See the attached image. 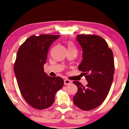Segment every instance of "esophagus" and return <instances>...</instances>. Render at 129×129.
<instances>
[{
	"label": "esophagus",
	"instance_id": "1",
	"mask_svg": "<svg viewBox=\"0 0 129 129\" xmlns=\"http://www.w3.org/2000/svg\"><path fill=\"white\" fill-rule=\"evenodd\" d=\"M64 83L65 85H69V84H72V81L68 80V79H65L64 80Z\"/></svg>",
	"mask_w": 129,
	"mask_h": 129
}]
</instances>
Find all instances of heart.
Returning <instances> with one entry per match:
<instances>
[{
  "mask_svg": "<svg viewBox=\"0 0 129 129\" xmlns=\"http://www.w3.org/2000/svg\"><path fill=\"white\" fill-rule=\"evenodd\" d=\"M68 51H76V52H77L75 46H74L73 43L70 42H69L68 43Z\"/></svg>",
  "mask_w": 129,
  "mask_h": 129,
  "instance_id": "b5f03b06",
  "label": "heart"
}]
</instances>
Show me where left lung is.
<instances>
[{
  "mask_svg": "<svg viewBox=\"0 0 129 129\" xmlns=\"http://www.w3.org/2000/svg\"><path fill=\"white\" fill-rule=\"evenodd\" d=\"M77 41L82 49L83 59L78 69L85 75L87 84L74 81L78 90L73 103L81 110L99 106L106 99L113 80V54L107 42L98 35H79Z\"/></svg>",
  "mask_w": 129,
  "mask_h": 129,
  "instance_id": "8db88e82",
  "label": "left lung"
}]
</instances>
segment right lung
I'll return each mask as SVG.
<instances>
[{"label": "right lung", "instance_id": "obj_1", "mask_svg": "<svg viewBox=\"0 0 129 129\" xmlns=\"http://www.w3.org/2000/svg\"><path fill=\"white\" fill-rule=\"evenodd\" d=\"M60 35L29 37L17 51L14 72L19 89L26 102L39 110L54 102L55 94L64 84L60 77H50L44 72L49 46Z\"/></svg>", "mask_w": 129, "mask_h": 129}]
</instances>
